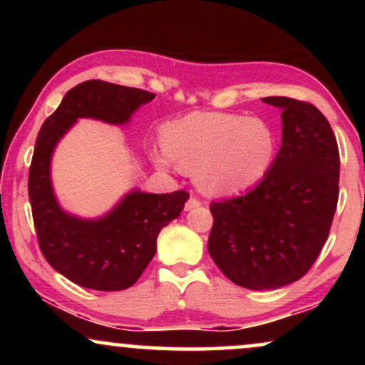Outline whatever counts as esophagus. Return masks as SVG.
<instances>
[{"label": "esophagus", "instance_id": "obj_1", "mask_svg": "<svg viewBox=\"0 0 365 365\" xmlns=\"http://www.w3.org/2000/svg\"><path fill=\"white\" fill-rule=\"evenodd\" d=\"M199 206H200L199 200H197L195 197H190V199H188L187 202H185V211H192V209H195V207H199Z\"/></svg>", "mask_w": 365, "mask_h": 365}]
</instances>
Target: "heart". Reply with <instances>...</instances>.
I'll return each mask as SVG.
<instances>
[{"label": "heart", "mask_w": 365, "mask_h": 365, "mask_svg": "<svg viewBox=\"0 0 365 365\" xmlns=\"http://www.w3.org/2000/svg\"><path fill=\"white\" fill-rule=\"evenodd\" d=\"M165 148L153 150L161 168L194 175L207 195H235L262 182L273 166L278 137L266 120L226 111H192L163 128Z\"/></svg>", "instance_id": "obj_1"}]
</instances>
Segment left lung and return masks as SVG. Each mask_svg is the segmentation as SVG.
<instances>
[{"label":"left lung","mask_w":365,"mask_h":365,"mask_svg":"<svg viewBox=\"0 0 365 365\" xmlns=\"http://www.w3.org/2000/svg\"><path fill=\"white\" fill-rule=\"evenodd\" d=\"M282 148L262 182L211 204L207 250L223 274L249 290L287 287L311 269L328 238L338 202L340 153L316 106L283 96Z\"/></svg>","instance_id":"1"}]
</instances>
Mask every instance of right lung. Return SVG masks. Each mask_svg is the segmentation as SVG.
Returning a JSON list of instances; mask_svg holds the SVG:
<instances>
[{
    "instance_id": "right-lung-1",
    "label": "right lung",
    "mask_w": 365,
    "mask_h": 365,
    "mask_svg": "<svg viewBox=\"0 0 365 365\" xmlns=\"http://www.w3.org/2000/svg\"><path fill=\"white\" fill-rule=\"evenodd\" d=\"M156 98L148 91L87 81L63 98L44 121L29 170V199L37 240L58 273L83 288L118 292L132 287L156 254L159 232L177 220L188 194H149L132 188L106 215L82 217L61 207L53 188L51 159L65 133L81 118L127 125Z\"/></svg>"
}]
</instances>
